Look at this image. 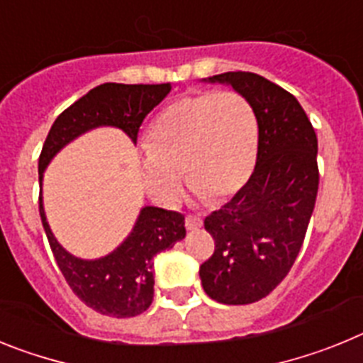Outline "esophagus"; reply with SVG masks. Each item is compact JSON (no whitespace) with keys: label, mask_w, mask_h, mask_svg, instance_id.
I'll return each mask as SVG.
<instances>
[{"label":"esophagus","mask_w":363,"mask_h":363,"mask_svg":"<svg viewBox=\"0 0 363 363\" xmlns=\"http://www.w3.org/2000/svg\"><path fill=\"white\" fill-rule=\"evenodd\" d=\"M201 223H203V221H201V218H198V216H187V218H185V227H187V230L200 229Z\"/></svg>","instance_id":"34e87169"}]
</instances>
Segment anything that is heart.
<instances>
[{
    "label": "heart",
    "instance_id": "1",
    "mask_svg": "<svg viewBox=\"0 0 363 363\" xmlns=\"http://www.w3.org/2000/svg\"><path fill=\"white\" fill-rule=\"evenodd\" d=\"M147 147L140 169L154 200L174 203L185 171L201 200L223 201L242 191L255 171L258 120L238 92H192L160 112Z\"/></svg>",
    "mask_w": 363,
    "mask_h": 363
}]
</instances>
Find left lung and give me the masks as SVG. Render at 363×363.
<instances>
[{"label": "left lung", "instance_id": "1", "mask_svg": "<svg viewBox=\"0 0 363 363\" xmlns=\"http://www.w3.org/2000/svg\"><path fill=\"white\" fill-rule=\"evenodd\" d=\"M252 105L258 154L251 178L233 200L205 218L214 252L200 265L203 291L227 306L267 296L293 267L318 194V140L291 92L255 72H223Z\"/></svg>", "mask_w": 363, "mask_h": 363}]
</instances>
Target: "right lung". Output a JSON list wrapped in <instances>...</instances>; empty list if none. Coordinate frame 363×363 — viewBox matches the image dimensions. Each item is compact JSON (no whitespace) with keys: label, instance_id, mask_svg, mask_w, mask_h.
I'll return each mask as SVG.
<instances>
[{"label":"right lung","instance_id":"add662e5","mask_svg":"<svg viewBox=\"0 0 363 363\" xmlns=\"http://www.w3.org/2000/svg\"><path fill=\"white\" fill-rule=\"evenodd\" d=\"M171 92V83L123 85L104 83L74 101L56 118L38 162L40 187L43 171L65 145L98 127H116L136 143L145 116ZM40 216L57 267L74 294L114 318H130L149 309L154 296V256L185 238V216L176 211L143 207L133 230L107 256L83 259L65 251L54 238L40 196Z\"/></svg>","mask_w":363,"mask_h":363}]
</instances>
